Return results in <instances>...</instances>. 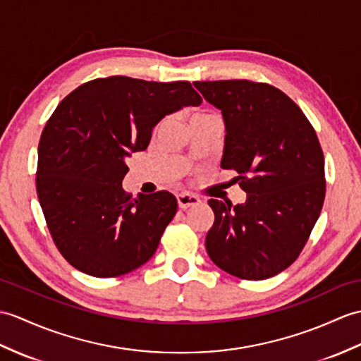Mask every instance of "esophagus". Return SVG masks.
Here are the masks:
<instances>
[{"instance_id": "esophagus-1", "label": "esophagus", "mask_w": 361, "mask_h": 361, "mask_svg": "<svg viewBox=\"0 0 361 361\" xmlns=\"http://www.w3.org/2000/svg\"><path fill=\"white\" fill-rule=\"evenodd\" d=\"M177 201H178L180 209H188L190 206L198 204L200 198L195 195H190V194H180V195H177Z\"/></svg>"}]
</instances>
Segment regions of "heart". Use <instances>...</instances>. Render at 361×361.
<instances>
[{
  "instance_id": "obj_1",
  "label": "heart",
  "mask_w": 361,
  "mask_h": 361,
  "mask_svg": "<svg viewBox=\"0 0 361 361\" xmlns=\"http://www.w3.org/2000/svg\"><path fill=\"white\" fill-rule=\"evenodd\" d=\"M203 116H211L209 114H204V112H195L194 115H192L190 120H195V118H203Z\"/></svg>"
}]
</instances>
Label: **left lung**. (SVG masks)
Wrapping results in <instances>:
<instances>
[{
	"label": "left lung",
	"instance_id": "left-lung-1",
	"mask_svg": "<svg viewBox=\"0 0 361 361\" xmlns=\"http://www.w3.org/2000/svg\"><path fill=\"white\" fill-rule=\"evenodd\" d=\"M194 86L221 111V167L238 172L247 194L237 206L207 201L215 215L207 255L238 279H269L295 262L322 212L324 158L317 133L301 109L271 85L224 80Z\"/></svg>",
	"mask_w": 361,
	"mask_h": 361
}]
</instances>
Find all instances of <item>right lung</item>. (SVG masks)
<instances>
[{
  "instance_id": "obj_1",
  "label": "right lung",
  "mask_w": 361,
  "mask_h": 361,
  "mask_svg": "<svg viewBox=\"0 0 361 361\" xmlns=\"http://www.w3.org/2000/svg\"><path fill=\"white\" fill-rule=\"evenodd\" d=\"M189 81L97 78L58 104L41 133L37 194L58 250L98 279L137 269L177 214L171 192L123 190L126 158L146 150L166 115L200 106Z\"/></svg>"
}]
</instances>
